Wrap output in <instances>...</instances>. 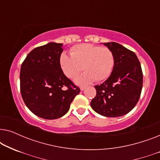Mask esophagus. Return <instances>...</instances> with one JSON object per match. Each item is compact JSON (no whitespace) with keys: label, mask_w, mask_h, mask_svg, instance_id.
Masks as SVG:
<instances>
[{"label":"esophagus","mask_w":160,"mask_h":160,"mask_svg":"<svg viewBox=\"0 0 160 160\" xmlns=\"http://www.w3.org/2000/svg\"><path fill=\"white\" fill-rule=\"evenodd\" d=\"M84 89H85V87H80V89H81V91H83V90H84Z\"/></svg>","instance_id":"esophagus-1"}]
</instances>
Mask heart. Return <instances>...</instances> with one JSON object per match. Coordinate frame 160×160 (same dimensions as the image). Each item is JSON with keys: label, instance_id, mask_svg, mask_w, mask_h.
<instances>
[{"label": "heart", "instance_id": "b5f03b06", "mask_svg": "<svg viewBox=\"0 0 160 160\" xmlns=\"http://www.w3.org/2000/svg\"><path fill=\"white\" fill-rule=\"evenodd\" d=\"M70 56L61 54L59 62L63 73L69 78L77 76L82 68L85 71L76 78L75 82L78 85L107 79L114 66V55L106 47L89 43L77 44L71 47Z\"/></svg>", "mask_w": 160, "mask_h": 160}]
</instances>
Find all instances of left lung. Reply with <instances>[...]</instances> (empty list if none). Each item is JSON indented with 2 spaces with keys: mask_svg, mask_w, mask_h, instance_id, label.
<instances>
[{
  "mask_svg": "<svg viewBox=\"0 0 160 160\" xmlns=\"http://www.w3.org/2000/svg\"><path fill=\"white\" fill-rule=\"evenodd\" d=\"M114 55V66L108 79L95 86L91 107L106 117L127 114L135 106L143 87V73L134 52L116 42L104 43Z\"/></svg>",
  "mask_w": 160,
  "mask_h": 160,
  "instance_id": "obj_1",
  "label": "left lung"
}]
</instances>
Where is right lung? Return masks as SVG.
Returning <instances> with one entry per match:
<instances>
[{"instance_id":"add662e5","label":"right lung","mask_w":160,"mask_h":160,"mask_svg":"<svg viewBox=\"0 0 160 160\" xmlns=\"http://www.w3.org/2000/svg\"><path fill=\"white\" fill-rule=\"evenodd\" d=\"M62 43L50 42L35 48L20 69V91L28 108L38 117L55 119L64 116L80 89L61 69Z\"/></svg>"}]
</instances>
